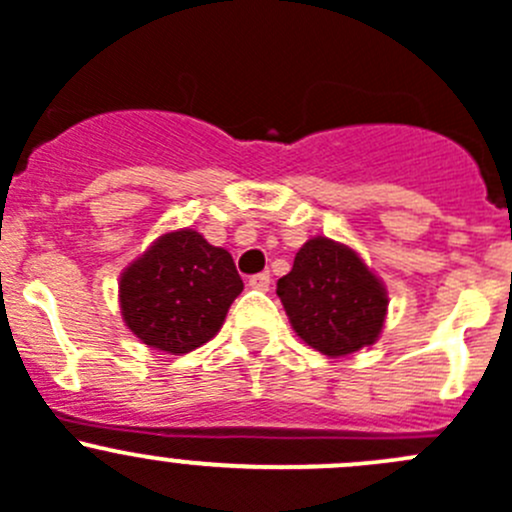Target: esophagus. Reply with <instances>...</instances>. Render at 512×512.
<instances>
[{
    "instance_id": "1",
    "label": "esophagus",
    "mask_w": 512,
    "mask_h": 512,
    "mask_svg": "<svg viewBox=\"0 0 512 512\" xmlns=\"http://www.w3.org/2000/svg\"><path fill=\"white\" fill-rule=\"evenodd\" d=\"M270 272H260V275L250 277V287L257 289V292H267L270 289Z\"/></svg>"
}]
</instances>
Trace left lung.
Returning a JSON list of instances; mask_svg holds the SVG:
<instances>
[{
	"mask_svg": "<svg viewBox=\"0 0 512 512\" xmlns=\"http://www.w3.org/2000/svg\"><path fill=\"white\" fill-rule=\"evenodd\" d=\"M285 312L302 342L327 356H347L379 339L389 297L379 277L347 245L312 237L289 275L277 280Z\"/></svg>",
	"mask_w": 512,
	"mask_h": 512,
	"instance_id": "8db88e82",
	"label": "left lung"
}]
</instances>
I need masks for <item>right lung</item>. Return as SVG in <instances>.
Wrapping results in <instances>:
<instances>
[{"label":"right lung","mask_w":512,"mask_h":512,"mask_svg":"<svg viewBox=\"0 0 512 512\" xmlns=\"http://www.w3.org/2000/svg\"><path fill=\"white\" fill-rule=\"evenodd\" d=\"M126 327L148 347L188 354L220 332L242 280L230 252L200 232L158 237L118 285Z\"/></svg>","instance_id":"obj_1"}]
</instances>
